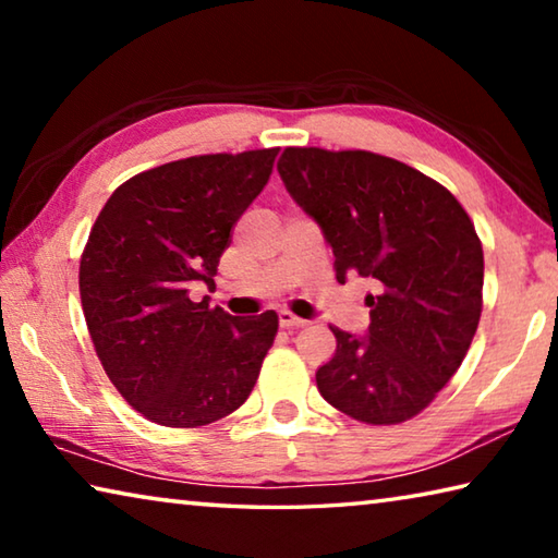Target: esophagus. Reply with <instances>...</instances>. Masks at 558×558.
I'll return each mask as SVG.
<instances>
[{
    "label": "esophagus",
    "instance_id": "1",
    "mask_svg": "<svg viewBox=\"0 0 558 558\" xmlns=\"http://www.w3.org/2000/svg\"><path fill=\"white\" fill-rule=\"evenodd\" d=\"M305 325H307V319L292 315L290 310H280V327H286V329H300V327H305Z\"/></svg>",
    "mask_w": 558,
    "mask_h": 558
}]
</instances>
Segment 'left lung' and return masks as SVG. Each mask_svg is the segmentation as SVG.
<instances>
[{
	"label": "left lung",
	"mask_w": 558,
	"mask_h": 558,
	"mask_svg": "<svg viewBox=\"0 0 558 558\" xmlns=\"http://www.w3.org/2000/svg\"><path fill=\"white\" fill-rule=\"evenodd\" d=\"M288 192L332 245L337 280L366 278V335L329 327L317 369L327 403L369 426L428 409L460 369L483 315L485 258L475 223L436 179L366 149L288 147Z\"/></svg>",
	"instance_id": "obj_1"
}]
</instances>
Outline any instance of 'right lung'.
Masks as SVG:
<instances>
[{
	"mask_svg": "<svg viewBox=\"0 0 558 558\" xmlns=\"http://www.w3.org/2000/svg\"><path fill=\"white\" fill-rule=\"evenodd\" d=\"M278 147L177 159L112 192L81 256L78 288L102 369L132 409L167 428L233 413L260 374L278 315L233 317L206 290Z\"/></svg>",
	"mask_w": 558,
	"mask_h": 558,
	"instance_id": "add662e5",
	"label": "right lung"
}]
</instances>
